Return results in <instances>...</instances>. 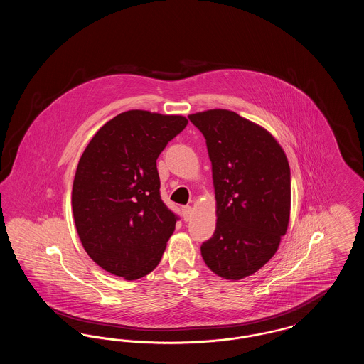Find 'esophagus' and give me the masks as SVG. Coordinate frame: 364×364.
Segmentation results:
<instances>
[{
  "label": "esophagus",
  "mask_w": 364,
  "mask_h": 364,
  "mask_svg": "<svg viewBox=\"0 0 364 364\" xmlns=\"http://www.w3.org/2000/svg\"><path fill=\"white\" fill-rule=\"evenodd\" d=\"M181 213H183L184 221H190L191 217H192V208H191V206H183L181 208Z\"/></svg>",
  "instance_id": "obj_1"
}]
</instances>
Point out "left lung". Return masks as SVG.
<instances>
[{
    "mask_svg": "<svg viewBox=\"0 0 364 364\" xmlns=\"http://www.w3.org/2000/svg\"><path fill=\"white\" fill-rule=\"evenodd\" d=\"M206 139L217 226L200 245L208 269L226 279L254 274L276 254L291 211V169L277 140L235 112L188 116Z\"/></svg>",
    "mask_w": 364,
    "mask_h": 364,
    "instance_id": "1",
    "label": "left lung"
}]
</instances>
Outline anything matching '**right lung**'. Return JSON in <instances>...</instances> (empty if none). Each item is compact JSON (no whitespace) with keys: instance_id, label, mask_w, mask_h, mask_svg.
I'll use <instances>...</instances> for the list:
<instances>
[{"instance_id":"right-lung-1","label":"right lung","mask_w":364,"mask_h":364,"mask_svg":"<svg viewBox=\"0 0 364 364\" xmlns=\"http://www.w3.org/2000/svg\"><path fill=\"white\" fill-rule=\"evenodd\" d=\"M183 116L129 110L91 139L72 187V211L88 257L104 270L144 277L180 220L161 199L156 158L186 127Z\"/></svg>"}]
</instances>
